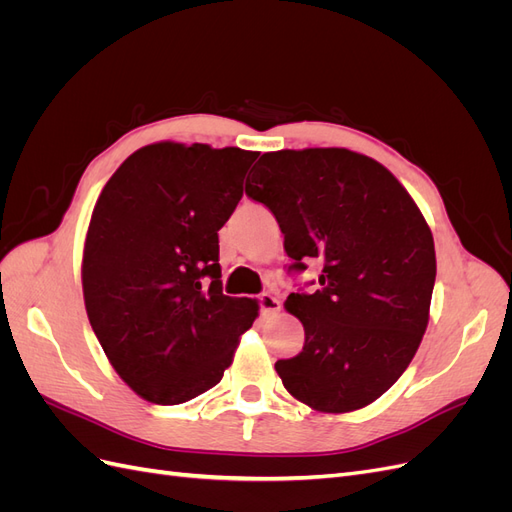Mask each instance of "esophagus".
Wrapping results in <instances>:
<instances>
[{"mask_svg": "<svg viewBox=\"0 0 512 512\" xmlns=\"http://www.w3.org/2000/svg\"><path fill=\"white\" fill-rule=\"evenodd\" d=\"M256 301H258V307H260V314L262 316H269V314L280 312V301H277V297H273L271 292L258 294Z\"/></svg>", "mask_w": 512, "mask_h": 512, "instance_id": "esophagus-1", "label": "esophagus"}]
</instances>
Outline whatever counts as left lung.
Here are the masks:
<instances>
[{
	"label": "left lung",
	"mask_w": 512,
	"mask_h": 512,
	"mask_svg": "<svg viewBox=\"0 0 512 512\" xmlns=\"http://www.w3.org/2000/svg\"><path fill=\"white\" fill-rule=\"evenodd\" d=\"M245 194L284 235L288 273L322 267L290 292L305 344L275 363L286 391L320 412L359 410L404 374L421 344L436 282L425 218L389 170L348 149L262 153Z\"/></svg>",
	"instance_id": "obj_1"
}]
</instances>
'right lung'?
<instances>
[{
	"label": "right lung",
	"instance_id": "right-lung-1",
	"mask_svg": "<svg viewBox=\"0 0 512 512\" xmlns=\"http://www.w3.org/2000/svg\"><path fill=\"white\" fill-rule=\"evenodd\" d=\"M256 151L156 143L108 179L83 254L85 307L132 391L160 406L209 391L258 305L222 292L218 230Z\"/></svg>",
	"mask_w": 512,
	"mask_h": 512
}]
</instances>
